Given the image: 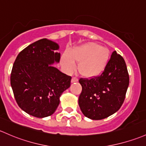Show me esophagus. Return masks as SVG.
Masks as SVG:
<instances>
[{"mask_svg": "<svg viewBox=\"0 0 146 146\" xmlns=\"http://www.w3.org/2000/svg\"><path fill=\"white\" fill-rule=\"evenodd\" d=\"M78 81V79L77 78H73L71 79V82H76Z\"/></svg>", "mask_w": 146, "mask_h": 146, "instance_id": "obj_1", "label": "esophagus"}]
</instances>
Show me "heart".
Listing matches in <instances>:
<instances>
[{
	"mask_svg": "<svg viewBox=\"0 0 146 146\" xmlns=\"http://www.w3.org/2000/svg\"><path fill=\"white\" fill-rule=\"evenodd\" d=\"M109 50L94 42H88L74 47L61 56V65L66 71L70 73L78 64V71L82 76L93 78L105 70L109 61Z\"/></svg>",
	"mask_w": 146,
	"mask_h": 146,
	"instance_id": "b5f03b06",
	"label": "heart"
}]
</instances>
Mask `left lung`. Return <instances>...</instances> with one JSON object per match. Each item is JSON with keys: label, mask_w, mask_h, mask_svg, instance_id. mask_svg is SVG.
Instances as JSON below:
<instances>
[{"label": "left lung", "mask_w": 146, "mask_h": 146, "mask_svg": "<svg viewBox=\"0 0 146 146\" xmlns=\"http://www.w3.org/2000/svg\"><path fill=\"white\" fill-rule=\"evenodd\" d=\"M82 92L78 104L85 117L99 120L114 114L122 106L129 83L123 58L116 51L112 53L100 76L81 79Z\"/></svg>", "instance_id": "1"}]
</instances>
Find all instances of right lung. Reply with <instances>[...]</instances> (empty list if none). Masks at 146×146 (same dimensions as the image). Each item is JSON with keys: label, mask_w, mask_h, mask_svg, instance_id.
Masks as SVG:
<instances>
[{"label": "right lung", "mask_w": 146, "mask_h": 146, "mask_svg": "<svg viewBox=\"0 0 146 146\" xmlns=\"http://www.w3.org/2000/svg\"><path fill=\"white\" fill-rule=\"evenodd\" d=\"M59 49L56 42L42 38L24 49L15 59L10 84L18 106L30 115H52L61 95L70 87L71 78L52 66L59 62Z\"/></svg>", "instance_id": "1"}]
</instances>
